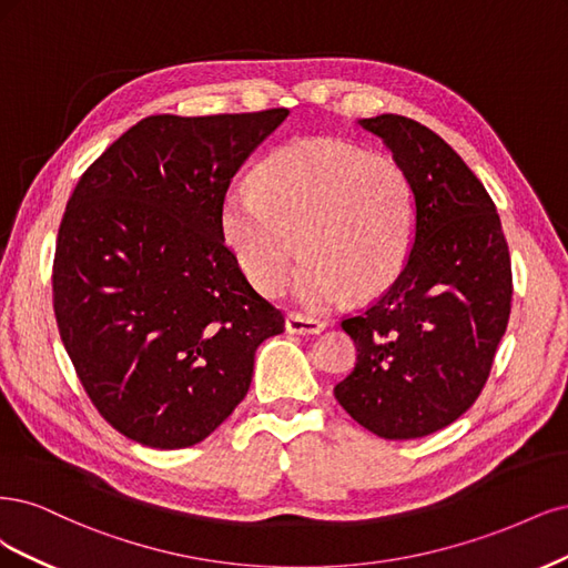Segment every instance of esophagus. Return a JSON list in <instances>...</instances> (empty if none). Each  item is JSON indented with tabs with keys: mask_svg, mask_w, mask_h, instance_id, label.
<instances>
[{
	"mask_svg": "<svg viewBox=\"0 0 568 568\" xmlns=\"http://www.w3.org/2000/svg\"><path fill=\"white\" fill-rule=\"evenodd\" d=\"M287 333L292 335H318L325 331V321L314 316H302V314H290L285 321Z\"/></svg>",
	"mask_w": 568,
	"mask_h": 568,
	"instance_id": "esophagus-1",
	"label": "esophagus"
}]
</instances>
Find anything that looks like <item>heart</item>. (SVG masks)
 Returning a JSON list of instances; mask_svg holds the SVG:
<instances>
[{
	"label": "heart",
	"instance_id": "b5f03b06",
	"mask_svg": "<svg viewBox=\"0 0 568 568\" xmlns=\"http://www.w3.org/2000/svg\"><path fill=\"white\" fill-rule=\"evenodd\" d=\"M222 235L245 278L276 295L300 243L292 295L325 308L375 295L406 268L417 233L415 189L404 164L339 139H297L226 193Z\"/></svg>",
	"mask_w": 568,
	"mask_h": 568
}]
</instances>
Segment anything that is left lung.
<instances>
[{
	"mask_svg": "<svg viewBox=\"0 0 568 568\" xmlns=\"http://www.w3.org/2000/svg\"><path fill=\"white\" fill-rule=\"evenodd\" d=\"M408 172L415 245L400 276L342 327L356 368L335 398L382 438H419L479 398L511 308V264L490 195L450 145L404 115L358 120Z\"/></svg>",
	"mask_w": 568,
	"mask_h": 568,
	"instance_id": "8db88e82",
	"label": "left lung"
}]
</instances>
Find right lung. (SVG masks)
<instances>
[{
	"label": "right lung",
	"mask_w": 568,
	"mask_h": 568,
	"mask_svg": "<svg viewBox=\"0 0 568 568\" xmlns=\"http://www.w3.org/2000/svg\"><path fill=\"white\" fill-rule=\"evenodd\" d=\"M287 108L151 115L89 164L53 257V314L91 404L151 448L207 438L245 398L254 352L285 331L222 235L233 174Z\"/></svg>",
	"instance_id": "1"
}]
</instances>
